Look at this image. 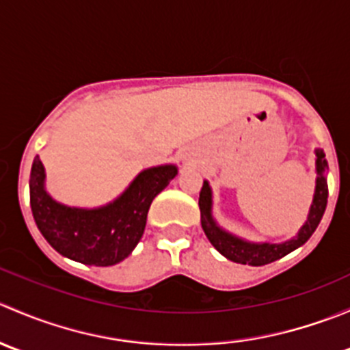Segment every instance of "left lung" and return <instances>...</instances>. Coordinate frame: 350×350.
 Here are the masks:
<instances>
[{
  "mask_svg": "<svg viewBox=\"0 0 350 350\" xmlns=\"http://www.w3.org/2000/svg\"><path fill=\"white\" fill-rule=\"evenodd\" d=\"M325 169V154H323V150H317V172H319V178H317L315 196H313V204L310 208L308 220H306V224L299 230L298 237L284 243H249L227 234L220 227H217V224L211 218L210 186H208V183H203V188L200 191L201 227H203L208 241L227 259L239 264H250V266H266V264H271L284 257L286 254L293 252V250L298 249L299 245H303L312 237V234L317 230L320 220H322L323 213H325L328 198L327 179L323 178Z\"/></svg>",
  "mask_w": 350,
  "mask_h": 350,
  "instance_id": "left-lung-1",
  "label": "left lung"
}]
</instances>
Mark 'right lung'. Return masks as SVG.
I'll list each match as a JSON object with an SVG mask.
<instances>
[{
    "label": "right lung",
    "mask_w": 350,
    "mask_h": 350,
    "mask_svg": "<svg viewBox=\"0 0 350 350\" xmlns=\"http://www.w3.org/2000/svg\"><path fill=\"white\" fill-rule=\"evenodd\" d=\"M176 174L174 165L147 169L108 206L77 210L55 203L45 193L44 165L35 157L30 174L31 213L45 241L59 254L90 266H113L135 249L150 203Z\"/></svg>",
    "instance_id": "right-lung-1"
}]
</instances>
